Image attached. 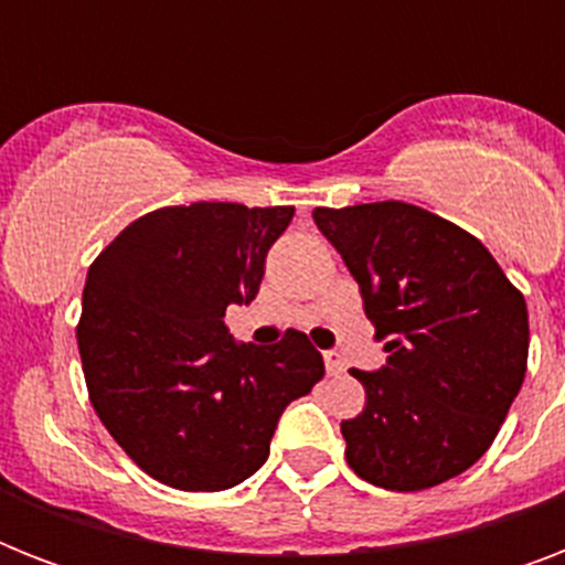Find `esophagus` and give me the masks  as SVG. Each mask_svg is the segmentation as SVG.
Listing matches in <instances>:
<instances>
[{"label":"esophagus","instance_id":"obj_1","mask_svg":"<svg viewBox=\"0 0 565 565\" xmlns=\"http://www.w3.org/2000/svg\"><path fill=\"white\" fill-rule=\"evenodd\" d=\"M322 358H326V370L331 372V375H343V372H345V361H343V358H340V354H337V352H326V354H322Z\"/></svg>","mask_w":565,"mask_h":565}]
</instances>
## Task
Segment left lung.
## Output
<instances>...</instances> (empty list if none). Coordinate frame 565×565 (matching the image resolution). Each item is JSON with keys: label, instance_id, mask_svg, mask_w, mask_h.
I'll return each mask as SVG.
<instances>
[{"label": "left lung", "instance_id": "obj_1", "mask_svg": "<svg viewBox=\"0 0 565 565\" xmlns=\"http://www.w3.org/2000/svg\"><path fill=\"white\" fill-rule=\"evenodd\" d=\"M313 222L386 340V366L352 370L366 407L340 425L349 466L395 492L466 472L525 381V296L481 239L416 204L317 207Z\"/></svg>", "mask_w": 565, "mask_h": 565}]
</instances>
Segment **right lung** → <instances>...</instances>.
<instances>
[{
    "label": "right lung",
    "mask_w": 565,
    "mask_h": 565,
    "mask_svg": "<svg viewBox=\"0 0 565 565\" xmlns=\"http://www.w3.org/2000/svg\"><path fill=\"white\" fill-rule=\"evenodd\" d=\"M292 207L195 202L135 220L90 264L78 352L93 411L154 481L220 492L269 457L284 407L326 375L301 331L237 343L228 305L260 290Z\"/></svg>",
    "instance_id": "right-lung-1"
}]
</instances>
